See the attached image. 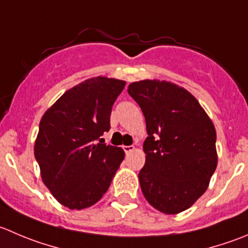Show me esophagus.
Instances as JSON below:
<instances>
[{"mask_svg":"<svg viewBox=\"0 0 248 248\" xmlns=\"http://www.w3.org/2000/svg\"><path fill=\"white\" fill-rule=\"evenodd\" d=\"M134 146L133 145H126V146H124V153L126 154H129V153H132V151L134 150Z\"/></svg>","mask_w":248,"mask_h":248,"instance_id":"1","label":"esophagus"}]
</instances>
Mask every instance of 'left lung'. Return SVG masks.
<instances>
[{"label": "left lung", "mask_w": 248, "mask_h": 248, "mask_svg": "<svg viewBox=\"0 0 248 248\" xmlns=\"http://www.w3.org/2000/svg\"><path fill=\"white\" fill-rule=\"evenodd\" d=\"M127 91L146 122L145 165L138 174L143 195L166 215L188 210L207 190L217 167L212 120L190 92L175 83L143 80Z\"/></svg>", "instance_id": "obj_1"}]
</instances>
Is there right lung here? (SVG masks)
<instances>
[{
	"label": "right lung",
	"instance_id": "obj_1",
	"mask_svg": "<svg viewBox=\"0 0 248 248\" xmlns=\"http://www.w3.org/2000/svg\"><path fill=\"white\" fill-rule=\"evenodd\" d=\"M124 85L104 76L88 78L66 91L41 119L33 148L41 178L70 210L97 203L124 161V151L104 144L100 136L110 129L112 105Z\"/></svg>",
	"mask_w": 248,
	"mask_h": 248
}]
</instances>
